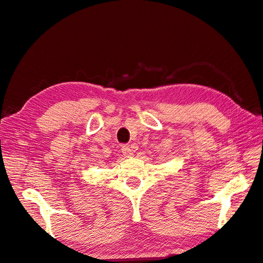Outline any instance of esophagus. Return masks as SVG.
<instances>
[{"mask_svg": "<svg viewBox=\"0 0 263 263\" xmlns=\"http://www.w3.org/2000/svg\"><path fill=\"white\" fill-rule=\"evenodd\" d=\"M122 153L125 157H130L133 154L132 147H130L128 145H123L122 146Z\"/></svg>", "mask_w": 263, "mask_h": 263, "instance_id": "34e87169", "label": "esophagus"}]
</instances>
